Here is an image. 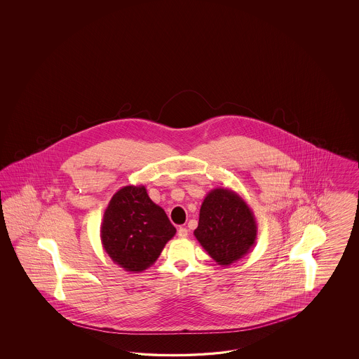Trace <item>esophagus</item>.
<instances>
[{
  "label": "esophagus",
  "mask_w": 359,
  "mask_h": 359,
  "mask_svg": "<svg viewBox=\"0 0 359 359\" xmlns=\"http://www.w3.org/2000/svg\"><path fill=\"white\" fill-rule=\"evenodd\" d=\"M177 236H179L180 238H187V237H188V229L179 228V230H177Z\"/></svg>",
  "instance_id": "1"
}]
</instances>
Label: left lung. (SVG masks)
<instances>
[{
	"instance_id": "left-lung-1",
	"label": "left lung",
	"mask_w": 359,
	"mask_h": 359,
	"mask_svg": "<svg viewBox=\"0 0 359 359\" xmlns=\"http://www.w3.org/2000/svg\"><path fill=\"white\" fill-rule=\"evenodd\" d=\"M257 222L246 201L228 188H215L200 208L196 239L219 266L243 258L257 239Z\"/></svg>"
}]
</instances>
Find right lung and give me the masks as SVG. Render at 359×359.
Wrapping results in <instances>:
<instances>
[{
  "mask_svg": "<svg viewBox=\"0 0 359 359\" xmlns=\"http://www.w3.org/2000/svg\"><path fill=\"white\" fill-rule=\"evenodd\" d=\"M176 234L165 212L147 195L144 185L118 189L104 212L100 230L110 259L129 272H142L159 258Z\"/></svg>",
  "mask_w": 359,
  "mask_h": 359,
  "instance_id": "1",
  "label": "right lung"
}]
</instances>
